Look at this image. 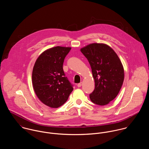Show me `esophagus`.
<instances>
[{
  "mask_svg": "<svg viewBox=\"0 0 149 149\" xmlns=\"http://www.w3.org/2000/svg\"><path fill=\"white\" fill-rule=\"evenodd\" d=\"M82 82L79 83H78V84H77V86L78 87H81V86H82Z\"/></svg>",
  "mask_w": 149,
  "mask_h": 149,
  "instance_id": "esophagus-1",
  "label": "esophagus"
}]
</instances>
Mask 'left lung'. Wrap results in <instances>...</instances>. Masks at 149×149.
<instances>
[{
	"label": "left lung",
	"instance_id": "left-lung-1",
	"mask_svg": "<svg viewBox=\"0 0 149 149\" xmlns=\"http://www.w3.org/2000/svg\"><path fill=\"white\" fill-rule=\"evenodd\" d=\"M81 51L90 65L95 81L90 98L98 105L109 104L118 95L124 81L121 61L113 49L103 43L90 44Z\"/></svg>",
	"mask_w": 149,
	"mask_h": 149
}]
</instances>
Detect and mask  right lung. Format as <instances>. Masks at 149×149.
<instances>
[{"mask_svg": "<svg viewBox=\"0 0 149 149\" xmlns=\"http://www.w3.org/2000/svg\"><path fill=\"white\" fill-rule=\"evenodd\" d=\"M71 48L56 46L45 51L33 66L32 81L39 100L51 108L63 105L73 90L63 71L65 57Z\"/></svg>", "mask_w": 149, "mask_h": 149, "instance_id": "1", "label": "right lung"}]
</instances>
